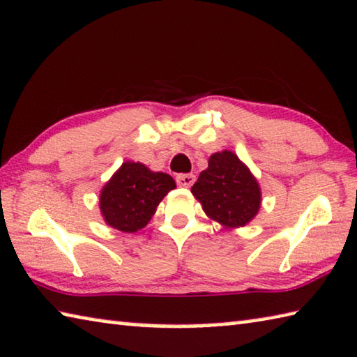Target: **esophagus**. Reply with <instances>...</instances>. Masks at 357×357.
Listing matches in <instances>:
<instances>
[{
	"mask_svg": "<svg viewBox=\"0 0 357 357\" xmlns=\"http://www.w3.org/2000/svg\"><path fill=\"white\" fill-rule=\"evenodd\" d=\"M176 183L181 188H190L195 183V176L192 173H181L176 174Z\"/></svg>",
	"mask_w": 357,
	"mask_h": 357,
	"instance_id": "esophagus-1",
	"label": "esophagus"
}]
</instances>
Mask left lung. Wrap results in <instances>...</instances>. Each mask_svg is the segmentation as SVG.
<instances>
[{
	"instance_id": "left-lung-1",
	"label": "left lung",
	"mask_w": 357,
	"mask_h": 357,
	"mask_svg": "<svg viewBox=\"0 0 357 357\" xmlns=\"http://www.w3.org/2000/svg\"><path fill=\"white\" fill-rule=\"evenodd\" d=\"M190 192L202 203L206 216L225 229L251 222L262 202L257 179L231 151L209 157L208 168L200 173Z\"/></svg>"
}]
</instances>
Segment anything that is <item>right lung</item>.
<instances>
[{"label": "right lung", "instance_id": "right-lung-1", "mask_svg": "<svg viewBox=\"0 0 357 357\" xmlns=\"http://www.w3.org/2000/svg\"><path fill=\"white\" fill-rule=\"evenodd\" d=\"M174 188L169 174L151 172L139 162H123L101 189V216L112 229L135 234L148 225L158 203Z\"/></svg>", "mask_w": 357, "mask_h": 357}]
</instances>
